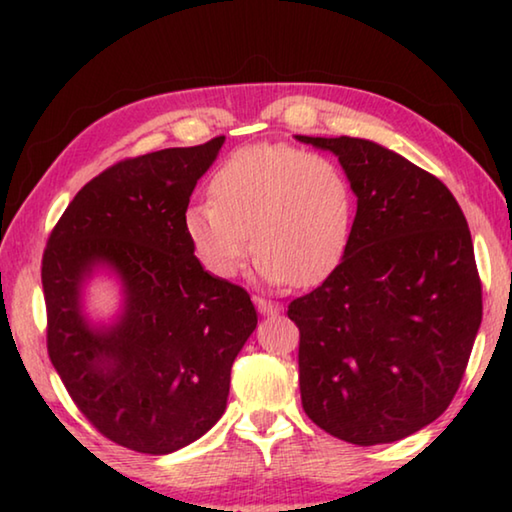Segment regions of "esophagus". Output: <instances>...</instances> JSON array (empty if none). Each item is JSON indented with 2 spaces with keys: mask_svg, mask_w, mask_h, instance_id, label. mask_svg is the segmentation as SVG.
<instances>
[{
  "mask_svg": "<svg viewBox=\"0 0 512 512\" xmlns=\"http://www.w3.org/2000/svg\"><path fill=\"white\" fill-rule=\"evenodd\" d=\"M253 300H255L257 311L262 316H275V314H280V311H282V305H277V302H273V300H266V298H259V296H255Z\"/></svg>",
  "mask_w": 512,
  "mask_h": 512,
  "instance_id": "obj_1",
  "label": "esophagus"
}]
</instances>
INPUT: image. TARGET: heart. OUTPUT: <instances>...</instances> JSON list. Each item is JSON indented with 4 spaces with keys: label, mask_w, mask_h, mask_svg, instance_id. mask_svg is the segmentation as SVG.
<instances>
[{
    "label": "heart",
    "mask_w": 512,
    "mask_h": 512,
    "mask_svg": "<svg viewBox=\"0 0 512 512\" xmlns=\"http://www.w3.org/2000/svg\"><path fill=\"white\" fill-rule=\"evenodd\" d=\"M212 201L185 212L201 264L230 280L249 239L266 284H314L334 271L350 244L354 194L339 162L291 144H253L232 153L210 180Z\"/></svg>",
    "instance_id": "heart-1"
}]
</instances>
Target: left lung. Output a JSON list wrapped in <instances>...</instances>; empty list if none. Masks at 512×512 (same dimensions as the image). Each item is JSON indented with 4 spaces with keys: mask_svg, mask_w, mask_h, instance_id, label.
<instances>
[{
    "mask_svg": "<svg viewBox=\"0 0 512 512\" xmlns=\"http://www.w3.org/2000/svg\"><path fill=\"white\" fill-rule=\"evenodd\" d=\"M296 140L334 153L357 196L341 264L287 311L302 409L345 443H395L461 386L483 314L470 228L452 192L400 153L345 135Z\"/></svg>",
    "mask_w": 512,
    "mask_h": 512,
    "instance_id": "obj_1",
    "label": "left lung"
}]
</instances>
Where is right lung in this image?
<instances>
[{
    "mask_svg": "<svg viewBox=\"0 0 512 512\" xmlns=\"http://www.w3.org/2000/svg\"><path fill=\"white\" fill-rule=\"evenodd\" d=\"M225 137L140 155L92 178L42 257L47 350L67 393L112 443L171 454L225 411L230 368L257 327L248 293L207 273L185 232L194 187ZM103 270L122 302L108 324L84 314Z\"/></svg>",
    "mask_w": 512,
    "mask_h": 512,
    "instance_id": "add662e5",
    "label": "right lung"
}]
</instances>
